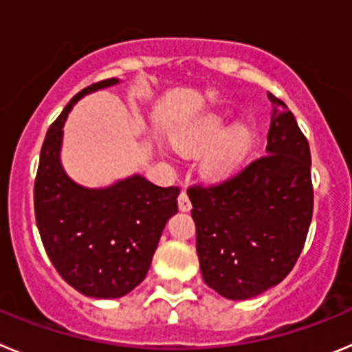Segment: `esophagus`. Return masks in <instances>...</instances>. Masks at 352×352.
<instances>
[{"label": "esophagus", "mask_w": 352, "mask_h": 352, "mask_svg": "<svg viewBox=\"0 0 352 352\" xmlns=\"http://www.w3.org/2000/svg\"><path fill=\"white\" fill-rule=\"evenodd\" d=\"M178 208L182 211H190L192 208V203H190V199H188V194H186L185 190H182V194H179L178 197Z\"/></svg>", "instance_id": "34e87169"}]
</instances>
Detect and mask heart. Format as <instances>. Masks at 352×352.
Listing matches in <instances>:
<instances>
[{
	"label": "heart",
	"instance_id": "obj_1",
	"mask_svg": "<svg viewBox=\"0 0 352 352\" xmlns=\"http://www.w3.org/2000/svg\"><path fill=\"white\" fill-rule=\"evenodd\" d=\"M222 114H208L173 135V144L185 155L206 151L203 173L213 179L226 178L241 166L252 148V133L245 126H236Z\"/></svg>",
	"mask_w": 352,
	"mask_h": 352
}]
</instances>
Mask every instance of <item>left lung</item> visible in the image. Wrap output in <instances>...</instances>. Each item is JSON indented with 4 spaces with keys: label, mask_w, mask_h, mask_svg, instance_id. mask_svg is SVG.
Wrapping results in <instances>:
<instances>
[{
    "label": "left lung",
    "mask_w": 352,
    "mask_h": 352,
    "mask_svg": "<svg viewBox=\"0 0 352 352\" xmlns=\"http://www.w3.org/2000/svg\"><path fill=\"white\" fill-rule=\"evenodd\" d=\"M266 155L220 185L192 186L201 273L227 300H248L289 275L312 222L310 148L287 105L268 93Z\"/></svg>",
    "instance_id": "1"
}]
</instances>
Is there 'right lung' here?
Returning a JSON list of instances; mask_svg holds the SVG:
<instances>
[{"label": "right lung", "mask_w": 352, "mask_h": 352, "mask_svg": "<svg viewBox=\"0 0 352 352\" xmlns=\"http://www.w3.org/2000/svg\"><path fill=\"white\" fill-rule=\"evenodd\" d=\"M105 79L77 93L47 130L35 179V217L49 259L67 284L89 298H121L144 280L167 220L178 213V186H158L132 174L88 188L65 173L63 125L84 95L109 88Z\"/></svg>", "instance_id": "obj_1"}]
</instances>
